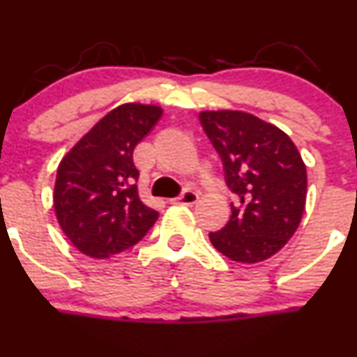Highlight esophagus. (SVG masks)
Wrapping results in <instances>:
<instances>
[{
    "instance_id": "esophagus-1",
    "label": "esophagus",
    "mask_w": 357,
    "mask_h": 357,
    "mask_svg": "<svg viewBox=\"0 0 357 357\" xmlns=\"http://www.w3.org/2000/svg\"><path fill=\"white\" fill-rule=\"evenodd\" d=\"M199 199V194L196 192V190H183L182 194H180L178 197H175V199H172V203L174 204H187V206H189V204H194L196 203V201Z\"/></svg>"
}]
</instances>
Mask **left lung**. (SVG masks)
Wrapping results in <instances>:
<instances>
[{
	"mask_svg": "<svg viewBox=\"0 0 357 357\" xmlns=\"http://www.w3.org/2000/svg\"><path fill=\"white\" fill-rule=\"evenodd\" d=\"M199 121L238 196L224 229L210 241L234 262L257 264L295 234L307 197V172L290 137L243 111H203Z\"/></svg>",
	"mask_w": 357,
	"mask_h": 357,
	"instance_id": "1",
	"label": "left lung"
}]
</instances>
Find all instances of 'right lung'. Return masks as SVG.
I'll return each instance as SVG.
<instances>
[{"label": "right lung", "mask_w": 357, "mask_h": 357, "mask_svg": "<svg viewBox=\"0 0 357 357\" xmlns=\"http://www.w3.org/2000/svg\"><path fill=\"white\" fill-rule=\"evenodd\" d=\"M158 105L123 104L62 158L54 190L60 229L91 259H109L147 234L158 211L140 201L133 149L160 121Z\"/></svg>", "instance_id": "1"}]
</instances>
